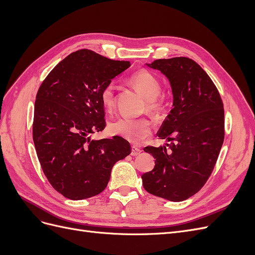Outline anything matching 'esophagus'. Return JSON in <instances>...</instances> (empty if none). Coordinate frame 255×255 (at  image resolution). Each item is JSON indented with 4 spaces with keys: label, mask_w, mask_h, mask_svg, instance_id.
Here are the masks:
<instances>
[{
    "label": "esophagus",
    "mask_w": 255,
    "mask_h": 255,
    "mask_svg": "<svg viewBox=\"0 0 255 255\" xmlns=\"http://www.w3.org/2000/svg\"><path fill=\"white\" fill-rule=\"evenodd\" d=\"M141 153V150L139 149V148H137V146H135V145H133L132 146V155L133 156H137V155H139V154Z\"/></svg>",
    "instance_id": "1"
}]
</instances>
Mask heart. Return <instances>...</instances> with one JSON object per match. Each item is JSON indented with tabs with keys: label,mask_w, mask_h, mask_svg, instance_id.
<instances>
[{
	"label": "heart",
	"mask_w": 255,
	"mask_h": 255,
	"mask_svg": "<svg viewBox=\"0 0 255 255\" xmlns=\"http://www.w3.org/2000/svg\"><path fill=\"white\" fill-rule=\"evenodd\" d=\"M130 84L146 101V110L152 114L160 112L163 104L157 99L160 94L158 81L148 71H138L129 79ZM115 84L109 83L101 92V100L106 109H111L115 102ZM152 123L149 119L119 118L111 123L110 129L115 135L121 136L127 140L138 142L152 132Z\"/></svg>",
	"instance_id": "1"
}]
</instances>
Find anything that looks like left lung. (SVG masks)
Masks as SVG:
<instances>
[{"mask_svg":"<svg viewBox=\"0 0 255 255\" xmlns=\"http://www.w3.org/2000/svg\"><path fill=\"white\" fill-rule=\"evenodd\" d=\"M145 65L170 84L172 110L157 136L172 142L143 149L155 166L141 175L142 185L156 197L184 201L202 188L217 161L225 138L222 101L210 76L192 59L174 57Z\"/></svg>","mask_w":255,"mask_h":255,"instance_id":"1","label":"left lung"}]
</instances>
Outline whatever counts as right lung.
<instances>
[{"label":"right lung","instance_id":"add662e5","mask_svg":"<svg viewBox=\"0 0 255 255\" xmlns=\"http://www.w3.org/2000/svg\"><path fill=\"white\" fill-rule=\"evenodd\" d=\"M129 61L90 50L71 53L53 69L37 92L33 140L42 171L53 188L70 200L102 192L113 166L132 152L125 138L91 140L106 127L101 92Z\"/></svg>","mask_w":255,"mask_h":255}]
</instances>
